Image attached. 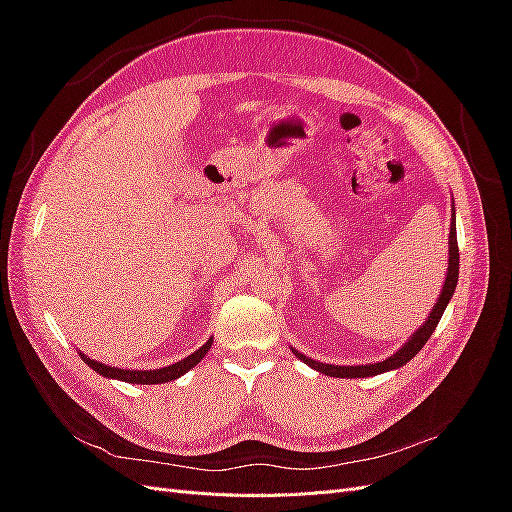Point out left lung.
<instances>
[{
    "instance_id": "left-lung-1",
    "label": "left lung",
    "mask_w": 512,
    "mask_h": 512,
    "mask_svg": "<svg viewBox=\"0 0 512 512\" xmlns=\"http://www.w3.org/2000/svg\"><path fill=\"white\" fill-rule=\"evenodd\" d=\"M451 232H448V262H446V277H444V284H442V292L440 297L436 301V305H433V309L429 312V316L425 318V322L418 327L410 337L408 342L401 346L395 354L386 356L384 361H378V363H367V365H331V363H320V361H314L309 359V356H305L303 352L294 350V356H297L299 361H303L305 365H309L312 369L320 371V374L324 376H331V378H369V376H378V374H386V371H393V369H399L404 367L406 363H410L414 356L418 354V350H421L427 339L431 337V333L436 331L438 322L444 314V309L448 305V301L453 299L455 294V288H457V280H459V247H457V224H455V200H451Z\"/></svg>"
}]
</instances>
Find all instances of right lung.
<instances>
[{"label":"right lung","instance_id":"1","mask_svg":"<svg viewBox=\"0 0 512 512\" xmlns=\"http://www.w3.org/2000/svg\"><path fill=\"white\" fill-rule=\"evenodd\" d=\"M213 344V337H209L207 342L200 346L196 352H192L190 356H185L179 363H173L168 367H160V369H123V367H113V365H104L100 361L89 359L87 354L79 352L83 363H87L91 369L98 371L100 376L108 378V380H121V382H130V384H162V382H173L177 378H181L183 374H188L192 367H196L200 363V359L209 352Z\"/></svg>","mask_w":512,"mask_h":512}]
</instances>
